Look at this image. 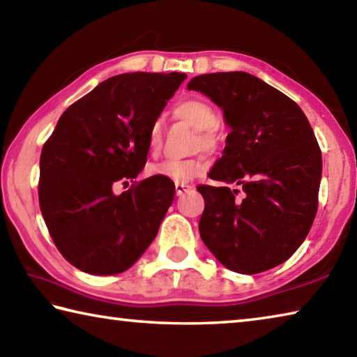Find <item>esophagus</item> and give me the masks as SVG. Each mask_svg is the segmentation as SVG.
Segmentation results:
<instances>
[{
  "instance_id": "1",
  "label": "esophagus",
  "mask_w": 357,
  "mask_h": 357,
  "mask_svg": "<svg viewBox=\"0 0 357 357\" xmlns=\"http://www.w3.org/2000/svg\"><path fill=\"white\" fill-rule=\"evenodd\" d=\"M174 189H176V195H178V197H181V195H184V193L190 192V190H192V185H187V184H176V185H174Z\"/></svg>"
}]
</instances>
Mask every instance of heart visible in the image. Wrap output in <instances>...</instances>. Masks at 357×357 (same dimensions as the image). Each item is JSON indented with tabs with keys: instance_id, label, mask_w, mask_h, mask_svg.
I'll use <instances>...</instances> for the list:
<instances>
[{
	"instance_id": "obj_1",
	"label": "heart",
	"mask_w": 357,
	"mask_h": 357,
	"mask_svg": "<svg viewBox=\"0 0 357 357\" xmlns=\"http://www.w3.org/2000/svg\"><path fill=\"white\" fill-rule=\"evenodd\" d=\"M174 118L184 121L197 130L195 148L204 151H215L222 142L217 126L220 123L219 112L211 102L204 99H185L173 107ZM162 121L155 119L148 130V149L155 154L162 146ZM206 170V162L202 157L190 159H168L149 167V174L164 176L176 184H187Z\"/></svg>"
}]
</instances>
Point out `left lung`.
I'll list each match as a JSON object with an SVG mask.
<instances>
[{
  "instance_id": "8db88e82",
  "label": "left lung",
  "mask_w": 357,
  "mask_h": 357,
  "mask_svg": "<svg viewBox=\"0 0 357 357\" xmlns=\"http://www.w3.org/2000/svg\"><path fill=\"white\" fill-rule=\"evenodd\" d=\"M187 89L222 107L231 132L202 184L200 236L229 271L273 269L304 243L318 209L321 149L304 112L279 89L247 72L193 77Z\"/></svg>"
}]
</instances>
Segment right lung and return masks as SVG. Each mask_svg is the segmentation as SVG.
I'll return each mask as SVG.
<instances>
[{
    "instance_id": "add662e5",
    "label": "right lung",
    "mask_w": 357,
    "mask_h": 357,
    "mask_svg": "<svg viewBox=\"0 0 357 357\" xmlns=\"http://www.w3.org/2000/svg\"><path fill=\"white\" fill-rule=\"evenodd\" d=\"M187 75H114L66 110L40 153L39 206L59 253L83 273L128 271L153 243L173 181H135L148 130ZM132 183L116 196L118 183Z\"/></svg>"
}]
</instances>
